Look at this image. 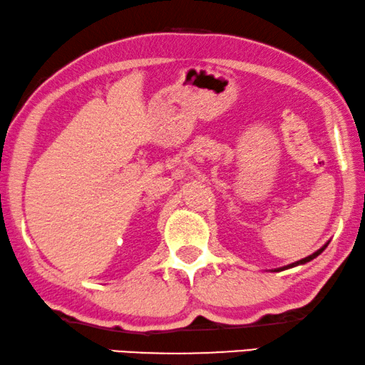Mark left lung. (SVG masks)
Segmentation results:
<instances>
[{"instance_id":"8db88e82","label":"left lung","mask_w":365,"mask_h":365,"mask_svg":"<svg viewBox=\"0 0 365 365\" xmlns=\"http://www.w3.org/2000/svg\"><path fill=\"white\" fill-rule=\"evenodd\" d=\"M326 247V246H324ZM324 247H322V249H319V251H317V252H314V254H312V255H308V257H304V259H302V260H298V262H295V264H290V265H288V267H295V265H298V264H304V262H309V260H312V259H314V257H317V255H319V254H322L323 251H324ZM288 267H284V269H288ZM284 269H280V270H284Z\"/></svg>"}]
</instances>
